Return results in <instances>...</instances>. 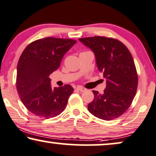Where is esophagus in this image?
<instances>
[{
  "label": "esophagus",
  "instance_id": "obj_1",
  "mask_svg": "<svg viewBox=\"0 0 156 156\" xmlns=\"http://www.w3.org/2000/svg\"><path fill=\"white\" fill-rule=\"evenodd\" d=\"M77 90L80 91V92H84V91L86 90V89L83 88V87H81V86H78V87H77Z\"/></svg>",
  "mask_w": 156,
  "mask_h": 156
}]
</instances>
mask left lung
<instances>
[{
    "mask_svg": "<svg viewBox=\"0 0 156 156\" xmlns=\"http://www.w3.org/2000/svg\"><path fill=\"white\" fill-rule=\"evenodd\" d=\"M92 50L99 71L106 79L103 94L93 90L94 99L88 105L95 117L111 120L125 113L131 105L138 87V74L131 53L116 39L104 36L79 38Z\"/></svg>",
    "mask_w": 156,
    "mask_h": 156,
    "instance_id": "1",
    "label": "left lung"
}]
</instances>
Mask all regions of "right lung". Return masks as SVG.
Returning <instances> with one entry per match:
<instances>
[{
  "instance_id": "obj_1",
  "label": "right lung",
  "mask_w": 156,
  "mask_h": 156,
  "mask_svg": "<svg viewBox=\"0 0 156 156\" xmlns=\"http://www.w3.org/2000/svg\"><path fill=\"white\" fill-rule=\"evenodd\" d=\"M76 42L48 37L30 43L23 51L17 66L16 88L22 103L33 115L50 118L65 110L73 88L70 85L52 88L49 76Z\"/></svg>"
}]
</instances>
